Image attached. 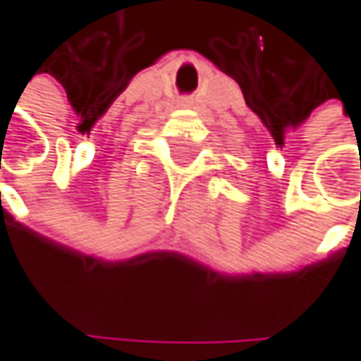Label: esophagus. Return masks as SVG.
I'll use <instances>...</instances> for the list:
<instances>
[{"mask_svg": "<svg viewBox=\"0 0 361 361\" xmlns=\"http://www.w3.org/2000/svg\"><path fill=\"white\" fill-rule=\"evenodd\" d=\"M181 104H183V106H190V104H192V102H190V100H183V102H181Z\"/></svg>", "mask_w": 361, "mask_h": 361, "instance_id": "1", "label": "esophagus"}]
</instances>
